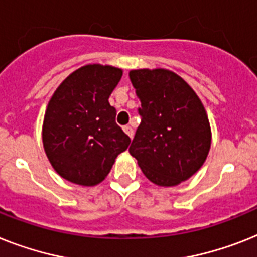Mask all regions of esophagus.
<instances>
[{
    "label": "esophagus",
    "mask_w": 257,
    "mask_h": 257,
    "mask_svg": "<svg viewBox=\"0 0 257 257\" xmlns=\"http://www.w3.org/2000/svg\"><path fill=\"white\" fill-rule=\"evenodd\" d=\"M123 131L127 134V135H128V137L131 138V139H133V137H134V128H133V127H131V126H124L123 127Z\"/></svg>",
    "instance_id": "34e87169"
}]
</instances>
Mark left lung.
<instances>
[{
  "label": "left lung",
  "mask_w": 257,
  "mask_h": 257,
  "mask_svg": "<svg viewBox=\"0 0 257 257\" xmlns=\"http://www.w3.org/2000/svg\"><path fill=\"white\" fill-rule=\"evenodd\" d=\"M128 76L142 102V123L128 152L155 185H179L209 155L211 128L206 110L192 86L169 69H133Z\"/></svg>",
  "instance_id": "obj_1"
}]
</instances>
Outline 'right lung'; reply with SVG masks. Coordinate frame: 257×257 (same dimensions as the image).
<instances>
[{
	"label": "right lung",
	"instance_id": "1",
	"mask_svg": "<svg viewBox=\"0 0 257 257\" xmlns=\"http://www.w3.org/2000/svg\"><path fill=\"white\" fill-rule=\"evenodd\" d=\"M123 71L111 65L78 68L57 86L46 109L42 127L44 152L64 180L94 186L126 151L130 138L115 123L109 97Z\"/></svg>",
	"mask_w": 257,
	"mask_h": 257
}]
</instances>
